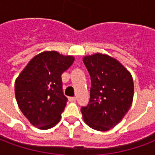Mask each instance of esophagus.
I'll use <instances>...</instances> for the list:
<instances>
[{
  "label": "esophagus",
  "mask_w": 155,
  "mask_h": 155,
  "mask_svg": "<svg viewBox=\"0 0 155 155\" xmlns=\"http://www.w3.org/2000/svg\"><path fill=\"white\" fill-rule=\"evenodd\" d=\"M69 101H71V102H74V101H76V98L75 97H69Z\"/></svg>",
  "instance_id": "1"
}]
</instances>
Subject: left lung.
I'll return each instance as SVG.
<instances>
[{"instance_id": "1", "label": "left lung", "mask_w": 155, "mask_h": 155, "mask_svg": "<svg viewBox=\"0 0 155 155\" xmlns=\"http://www.w3.org/2000/svg\"><path fill=\"white\" fill-rule=\"evenodd\" d=\"M91 80V99L81 108L84 121L98 131H107L120 123L133 102L134 82L130 71L105 54L83 58Z\"/></svg>"}]
</instances>
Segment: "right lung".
Instances as JSON below:
<instances>
[{"label":"right lung","mask_w":155,"mask_h":155,"mask_svg":"<svg viewBox=\"0 0 155 155\" xmlns=\"http://www.w3.org/2000/svg\"><path fill=\"white\" fill-rule=\"evenodd\" d=\"M74 61L71 55L44 51L32 58L16 78L15 99L33 126L48 130L61 120L68 101L62 91L61 74Z\"/></svg>","instance_id":"1"}]
</instances>
